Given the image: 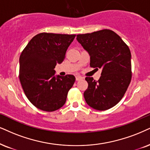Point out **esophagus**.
Segmentation results:
<instances>
[{
	"mask_svg": "<svg viewBox=\"0 0 150 150\" xmlns=\"http://www.w3.org/2000/svg\"><path fill=\"white\" fill-rule=\"evenodd\" d=\"M82 79L83 78L81 76H76V81H79V80H81V79Z\"/></svg>",
	"mask_w": 150,
	"mask_h": 150,
	"instance_id": "esophagus-1",
	"label": "esophagus"
}]
</instances>
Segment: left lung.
Wrapping results in <instances>:
<instances>
[{"label": "left lung", "mask_w": 150, "mask_h": 150, "mask_svg": "<svg viewBox=\"0 0 150 150\" xmlns=\"http://www.w3.org/2000/svg\"><path fill=\"white\" fill-rule=\"evenodd\" d=\"M76 40L90 56V65L102 69L98 81L86 77V103L92 108L106 110L115 106L125 95L132 80L130 50L112 30L104 29L77 35Z\"/></svg>", "instance_id": "1"}]
</instances>
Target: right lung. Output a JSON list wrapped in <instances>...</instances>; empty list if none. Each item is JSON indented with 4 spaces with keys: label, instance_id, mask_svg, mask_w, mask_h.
Instances as JSON below:
<instances>
[{
    "label": "right lung",
    "instance_id": "1",
    "mask_svg": "<svg viewBox=\"0 0 150 150\" xmlns=\"http://www.w3.org/2000/svg\"><path fill=\"white\" fill-rule=\"evenodd\" d=\"M76 35L42 33L31 39L19 58V80L24 93L37 108L52 112L65 103L74 76H55Z\"/></svg>",
    "mask_w": 150,
    "mask_h": 150
}]
</instances>
